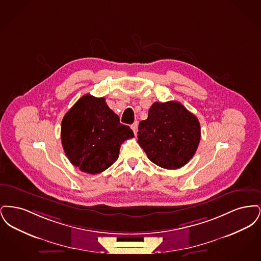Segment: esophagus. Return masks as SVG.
Returning <instances> with one entry per match:
<instances>
[{
  "mask_svg": "<svg viewBox=\"0 0 261 261\" xmlns=\"http://www.w3.org/2000/svg\"><path fill=\"white\" fill-rule=\"evenodd\" d=\"M131 128H132V130H133V132H134V134L137 135V132H138V122H134L132 126H131Z\"/></svg>",
  "mask_w": 261,
  "mask_h": 261,
  "instance_id": "1",
  "label": "esophagus"
}]
</instances>
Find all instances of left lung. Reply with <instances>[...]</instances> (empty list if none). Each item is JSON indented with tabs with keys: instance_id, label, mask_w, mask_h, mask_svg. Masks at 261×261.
I'll return each mask as SVG.
<instances>
[{
	"instance_id": "left-lung-1",
	"label": "left lung",
	"mask_w": 261,
	"mask_h": 261,
	"mask_svg": "<svg viewBox=\"0 0 261 261\" xmlns=\"http://www.w3.org/2000/svg\"><path fill=\"white\" fill-rule=\"evenodd\" d=\"M138 129V143L149 161L165 169L187 164L200 140L199 119L176 100L153 102Z\"/></svg>"
}]
</instances>
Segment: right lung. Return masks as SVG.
I'll return each instance as SVG.
<instances>
[{
  "label": "right lung",
  "instance_id": "obj_1",
  "mask_svg": "<svg viewBox=\"0 0 261 261\" xmlns=\"http://www.w3.org/2000/svg\"><path fill=\"white\" fill-rule=\"evenodd\" d=\"M134 137L129 126L108 107L105 98L84 95L62 121V148L70 162L83 172L105 171L119 155L121 144Z\"/></svg>",
  "mask_w": 261,
  "mask_h": 261
}]
</instances>
